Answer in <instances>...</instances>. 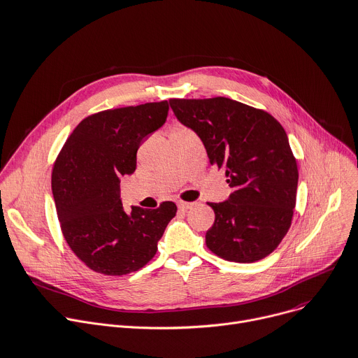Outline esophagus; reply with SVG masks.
Here are the masks:
<instances>
[{"instance_id":"obj_1","label":"esophagus","mask_w":358,"mask_h":358,"mask_svg":"<svg viewBox=\"0 0 358 358\" xmlns=\"http://www.w3.org/2000/svg\"><path fill=\"white\" fill-rule=\"evenodd\" d=\"M193 205H194V203H192V202H178V208H179L180 210H187V209L193 208Z\"/></svg>"}]
</instances>
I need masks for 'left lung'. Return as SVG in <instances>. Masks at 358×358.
I'll list each match as a JSON object with an SVG mask.
<instances>
[{"label": "left lung", "instance_id": "left-lung-1", "mask_svg": "<svg viewBox=\"0 0 358 358\" xmlns=\"http://www.w3.org/2000/svg\"><path fill=\"white\" fill-rule=\"evenodd\" d=\"M169 105L233 187L226 202L208 203L215 212L208 249L227 262L264 259L289 231L296 206L299 169L283 127L266 110L224 96L172 98Z\"/></svg>", "mask_w": 358, "mask_h": 358}]
</instances>
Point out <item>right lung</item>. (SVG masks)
I'll return each instance as SVG.
<instances>
[{"label":"right lung","mask_w":358,"mask_h":358,"mask_svg":"<svg viewBox=\"0 0 358 358\" xmlns=\"http://www.w3.org/2000/svg\"><path fill=\"white\" fill-rule=\"evenodd\" d=\"M168 110V101H161L92 113L55 159L51 182L61 231L96 273L125 275L146 266L176 216L173 202L127 213L119 196V178L136 169L141 142L165 124Z\"/></svg>","instance_id":"1"}]
</instances>
